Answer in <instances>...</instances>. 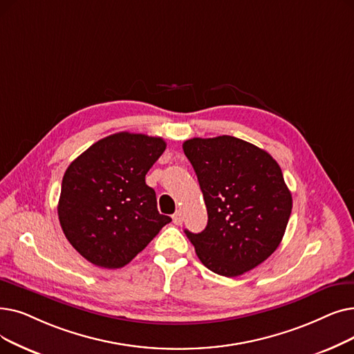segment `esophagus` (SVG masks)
I'll return each mask as SVG.
<instances>
[{"label":"esophagus","instance_id":"1","mask_svg":"<svg viewBox=\"0 0 354 354\" xmlns=\"http://www.w3.org/2000/svg\"><path fill=\"white\" fill-rule=\"evenodd\" d=\"M172 220L176 225H180L182 221H183V217H182V212L180 211H176L174 215H172Z\"/></svg>","mask_w":354,"mask_h":354}]
</instances>
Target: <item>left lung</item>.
Segmentation results:
<instances>
[{
    "mask_svg": "<svg viewBox=\"0 0 354 354\" xmlns=\"http://www.w3.org/2000/svg\"><path fill=\"white\" fill-rule=\"evenodd\" d=\"M208 212L204 232L185 230L214 273L236 278L278 249L292 211L281 167L268 151L233 136L183 143Z\"/></svg>",
    "mask_w": 354,
    "mask_h": 354,
    "instance_id": "8db88e82",
    "label": "left lung"
}]
</instances>
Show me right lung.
I'll return each mask as SVG.
<instances>
[{
    "label": "right lung",
    "mask_w": 354,
    "mask_h": 354,
    "mask_svg": "<svg viewBox=\"0 0 354 354\" xmlns=\"http://www.w3.org/2000/svg\"><path fill=\"white\" fill-rule=\"evenodd\" d=\"M166 149L160 137L121 131L66 169L57 204L64 233L92 265L126 266L172 218L159 214L146 174Z\"/></svg>",
    "instance_id": "add662e5"
}]
</instances>
